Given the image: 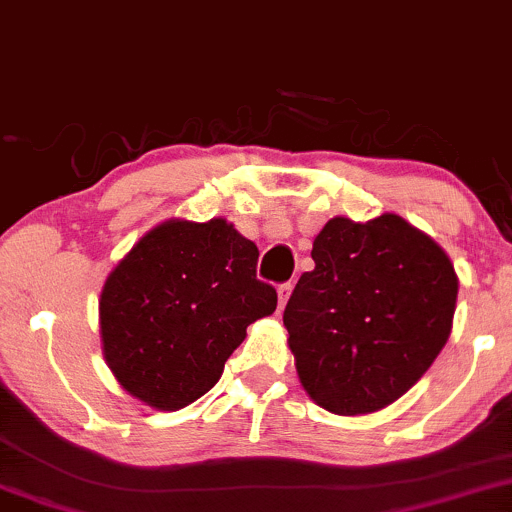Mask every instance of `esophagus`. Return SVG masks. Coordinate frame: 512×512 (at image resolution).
Masks as SVG:
<instances>
[{"label":"esophagus","mask_w":512,"mask_h":512,"mask_svg":"<svg viewBox=\"0 0 512 512\" xmlns=\"http://www.w3.org/2000/svg\"><path fill=\"white\" fill-rule=\"evenodd\" d=\"M276 293H279V305L283 307V305L288 303V298H291V293H293V283H291V281H288V283H281L279 291H276Z\"/></svg>","instance_id":"obj_1"}]
</instances>
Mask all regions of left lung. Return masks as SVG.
<instances>
[{
  "instance_id": "8db88e82",
  "label": "left lung",
  "mask_w": 512,
  "mask_h": 512,
  "mask_svg": "<svg viewBox=\"0 0 512 512\" xmlns=\"http://www.w3.org/2000/svg\"><path fill=\"white\" fill-rule=\"evenodd\" d=\"M315 269L283 310L300 386L334 415H369L432 367L453 329L458 274L432 236L398 214L334 217Z\"/></svg>"
}]
</instances>
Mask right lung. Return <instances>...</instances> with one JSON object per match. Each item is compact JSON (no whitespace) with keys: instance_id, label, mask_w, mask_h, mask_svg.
I'll list each match as a JSON object with an SVG mask.
<instances>
[{"instance_id":"obj_1","label":"right lung","mask_w":512,"mask_h":512,"mask_svg":"<svg viewBox=\"0 0 512 512\" xmlns=\"http://www.w3.org/2000/svg\"><path fill=\"white\" fill-rule=\"evenodd\" d=\"M260 250L231 221L166 219L109 272L100 293L102 355L123 391L162 412L217 384L276 291L257 281Z\"/></svg>"}]
</instances>
